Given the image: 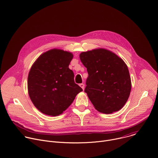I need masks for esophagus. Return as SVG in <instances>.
Segmentation results:
<instances>
[{
  "instance_id": "1",
  "label": "esophagus",
  "mask_w": 158,
  "mask_h": 158,
  "mask_svg": "<svg viewBox=\"0 0 158 158\" xmlns=\"http://www.w3.org/2000/svg\"><path fill=\"white\" fill-rule=\"evenodd\" d=\"M79 86L84 90V84H79Z\"/></svg>"
}]
</instances>
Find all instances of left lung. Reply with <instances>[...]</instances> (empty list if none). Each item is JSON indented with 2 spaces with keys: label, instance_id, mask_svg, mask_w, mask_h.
I'll list each match as a JSON object with an SVG mask.
<instances>
[{
  "label": "left lung",
  "instance_id": "left-lung-1",
  "mask_svg": "<svg viewBox=\"0 0 158 158\" xmlns=\"http://www.w3.org/2000/svg\"><path fill=\"white\" fill-rule=\"evenodd\" d=\"M79 57L89 75L84 92L95 109L104 114L119 110L131 90L129 72L123 60L104 49L83 52Z\"/></svg>",
  "mask_w": 158,
  "mask_h": 158
}]
</instances>
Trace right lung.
Here are the masks:
<instances>
[{"label": "right lung", "mask_w": 158, "mask_h": 158, "mask_svg": "<svg viewBox=\"0 0 158 158\" xmlns=\"http://www.w3.org/2000/svg\"><path fill=\"white\" fill-rule=\"evenodd\" d=\"M73 58L69 52L54 49L41 54L31 67L28 93L34 105L43 114L51 116L62 114L82 91L69 68Z\"/></svg>", "instance_id": "obj_1"}]
</instances>
